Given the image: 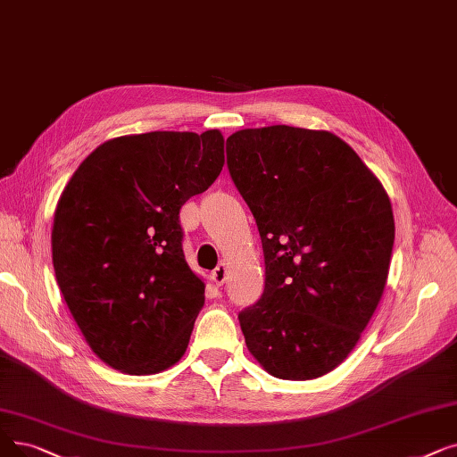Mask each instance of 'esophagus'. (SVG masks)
Wrapping results in <instances>:
<instances>
[{
    "label": "esophagus",
    "instance_id": "obj_1",
    "mask_svg": "<svg viewBox=\"0 0 457 457\" xmlns=\"http://www.w3.org/2000/svg\"><path fill=\"white\" fill-rule=\"evenodd\" d=\"M226 276H228V265H226V263H220V265H218V267L211 272V278H212V282H214L216 286H224Z\"/></svg>",
    "mask_w": 457,
    "mask_h": 457
}]
</instances>
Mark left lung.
Masks as SVG:
<instances>
[{
	"label": "left lung",
	"instance_id": "obj_1",
	"mask_svg": "<svg viewBox=\"0 0 457 457\" xmlns=\"http://www.w3.org/2000/svg\"><path fill=\"white\" fill-rule=\"evenodd\" d=\"M226 153L265 255L262 299L239 313L246 347L278 379H315L347 359L383 296L388 194L327 130L245 129Z\"/></svg>",
	"mask_w": 457,
	"mask_h": 457
}]
</instances>
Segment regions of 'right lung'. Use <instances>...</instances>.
<instances>
[{
	"mask_svg": "<svg viewBox=\"0 0 457 457\" xmlns=\"http://www.w3.org/2000/svg\"><path fill=\"white\" fill-rule=\"evenodd\" d=\"M224 166L220 130L147 132L98 145L59 197L57 286L93 353L130 375L185 354L205 284L183 252L179 211Z\"/></svg>",
	"mask_w": 457,
	"mask_h": 457,
	"instance_id": "1",
	"label": "right lung"
}]
</instances>
